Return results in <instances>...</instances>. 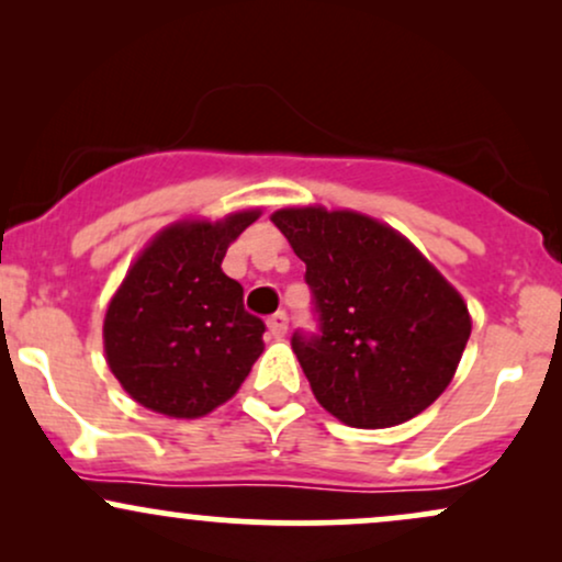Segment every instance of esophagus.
Instances as JSON below:
<instances>
[{
    "label": "esophagus",
    "instance_id": "1",
    "mask_svg": "<svg viewBox=\"0 0 562 562\" xmlns=\"http://www.w3.org/2000/svg\"><path fill=\"white\" fill-rule=\"evenodd\" d=\"M267 325H269V333H272L274 338H282V335L288 333V314L285 312L272 314V317L267 319Z\"/></svg>",
    "mask_w": 562,
    "mask_h": 562
}]
</instances>
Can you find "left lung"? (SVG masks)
I'll use <instances>...</instances> for the list:
<instances>
[{
	"label": "left lung",
	"instance_id": "8db88e82",
	"mask_svg": "<svg viewBox=\"0 0 562 562\" xmlns=\"http://www.w3.org/2000/svg\"><path fill=\"white\" fill-rule=\"evenodd\" d=\"M319 333H293L317 402L351 428H391L441 396L470 338L462 295L406 237L357 211L282 209Z\"/></svg>",
	"mask_w": 562,
	"mask_h": 562
}]
</instances>
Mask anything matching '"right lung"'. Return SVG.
<instances>
[{"instance_id": "add662e5", "label": "right lung", "mask_w": 562, "mask_h": 562, "mask_svg": "<svg viewBox=\"0 0 562 562\" xmlns=\"http://www.w3.org/2000/svg\"><path fill=\"white\" fill-rule=\"evenodd\" d=\"M261 211L177 222L153 237L108 306V367L134 402L166 417L209 415L237 393L261 357L267 325L222 272L229 243Z\"/></svg>"}]
</instances>
